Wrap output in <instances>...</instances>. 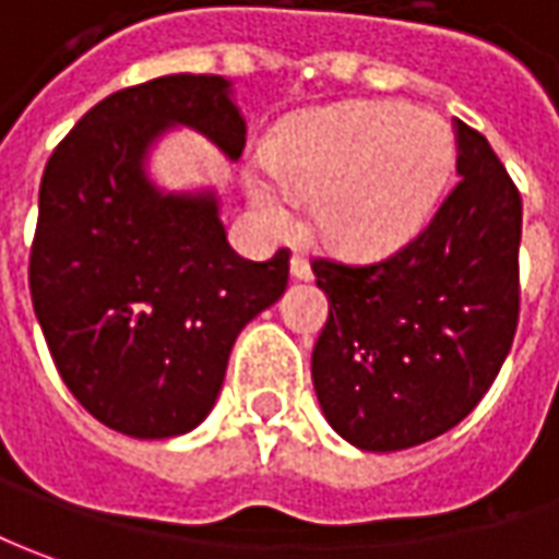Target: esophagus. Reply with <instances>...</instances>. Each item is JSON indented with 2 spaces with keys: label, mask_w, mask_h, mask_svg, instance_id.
I'll list each match as a JSON object with an SVG mask.
<instances>
[{
  "label": "esophagus",
  "mask_w": 559,
  "mask_h": 559,
  "mask_svg": "<svg viewBox=\"0 0 559 559\" xmlns=\"http://www.w3.org/2000/svg\"><path fill=\"white\" fill-rule=\"evenodd\" d=\"M290 275H294L296 281H311V265L302 253H294V257H290Z\"/></svg>",
  "instance_id": "34e87169"
}]
</instances>
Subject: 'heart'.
<instances>
[{"label": "heart", "mask_w": 559, "mask_h": 559, "mask_svg": "<svg viewBox=\"0 0 559 559\" xmlns=\"http://www.w3.org/2000/svg\"><path fill=\"white\" fill-rule=\"evenodd\" d=\"M455 165L450 128L407 104H348L290 124L272 162L250 170L265 226H299V199L318 201V229L345 253L401 248L435 214Z\"/></svg>", "instance_id": "b5f03b06"}]
</instances>
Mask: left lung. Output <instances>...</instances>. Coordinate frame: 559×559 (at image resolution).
<instances>
[{
	"instance_id": "8db88e82",
	"label": "left lung",
	"mask_w": 559,
	"mask_h": 559,
	"mask_svg": "<svg viewBox=\"0 0 559 559\" xmlns=\"http://www.w3.org/2000/svg\"><path fill=\"white\" fill-rule=\"evenodd\" d=\"M459 183L407 248L314 260L330 314L311 382L333 431L367 453L440 438L480 404L514 343L523 201L487 136L455 119Z\"/></svg>"
}]
</instances>
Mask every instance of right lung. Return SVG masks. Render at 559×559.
I'll use <instances>...</instances> for the list:
<instances>
[{
    "label": "right lung",
    "instance_id": "right-lung-1",
    "mask_svg": "<svg viewBox=\"0 0 559 559\" xmlns=\"http://www.w3.org/2000/svg\"><path fill=\"white\" fill-rule=\"evenodd\" d=\"M174 124L241 158L248 124L223 75H162L88 109L39 186L29 294L72 397L128 438L192 431L238 333L287 287L290 253L238 257L207 192H162L146 155Z\"/></svg>",
    "mask_w": 559,
    "mask_h": 559
}]
</instances>
